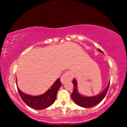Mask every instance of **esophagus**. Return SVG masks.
<instances>
[{
    "label": "esophagus",
    "mask_w": 127,
    "mask_h": 127,
    "mask_svg": "<svg viewBox=\"0 0 127 127\" xmlns=\"http://www.w3.org/2000/svg\"><path fill=\"white\" fill-rule=\"evenodd\" d=\"M73 78V73L71 71H68L64 73L62 75L61 78V81L62 84L66 83L67 81L72 80Z\"/></svg>",
    "instance_id": "esophagus-1"
}]
</instances>
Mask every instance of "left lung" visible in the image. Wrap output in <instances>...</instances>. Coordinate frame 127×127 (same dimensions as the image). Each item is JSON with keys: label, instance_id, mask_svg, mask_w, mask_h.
Instances as JSON below:
<instances>
[{"label": "left lung", "instance_id": "obj_1", "mask_svg": "<svg viewBox=\"0 0 127 127\" xmlns=\"http://www.w3.org/2000/svg\"><path fill=\"white\" fill-rule=\"evenodd\" d=\"M100 52L103 53L102 50L99 49ZM74 85V89L72 93L71 94V98L74 100L77 105L83 108H92V107L95 106L97 104H99L103 99H104L107 92H108L110 82L107 86L106 88L104 90L102 93L99 95L94 96H85L81 95V94L78 92V89H77V81L75 78L72 81Z\"/></svg>", "mask_w": 127, "mask_h": 127}]
</instances>
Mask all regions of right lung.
Listing matches in <instances>:
<instances>
[{
  "label": "right lung",
  "mask_w": 127,
  "mask_h": 127,
  "mask_svg": "<svg viewBox=\"0 0 127 127\" xmlns=\"http://www.w3.org/2000/svg\"><path fill=\"white\" fill-rule=\"evenodd\" d=\"M61 84L62 83L60 81V78H59L48 90L44 94L38 96H31L23 93L18 86L17 89L21 97L27 105L34 109L42 110L48 108L55 102Z\"/></svg>",
  "instance_id": "right-lung-1"
}]
</instances>
